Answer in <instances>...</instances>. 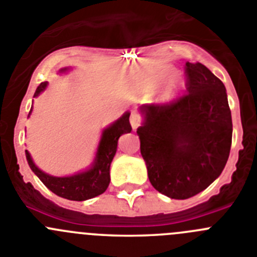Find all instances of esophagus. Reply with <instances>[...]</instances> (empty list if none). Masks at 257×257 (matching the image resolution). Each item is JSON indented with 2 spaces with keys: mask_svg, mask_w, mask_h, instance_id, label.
Instances as JSON below:
<instances>
[{
  "mask_svg": "<svg viewBox=\"0 0 257 257\" xmlns=\"http://www.w3.org/2000/svg\"><path fill=\"white\" fill-rule=\"evenodd\" d=\"M129 120H131L132 128L137 129L138 126L141 125V121H142V119H141V115L138 114L136 110H133V111L131 112V117H129Z\"/></svg>",
  "mask_w": 257,
  "mask_h": 257,
  "instance_id": "34e87169",
  "label": "esophagus"
}]
</instances>
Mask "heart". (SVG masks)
I'll use <instances>...</instances> for the list:
<instances>
[{
    "instance_id": "obj_1",
    "label": "heart",
    "mask_w": 257,
    "mask_h": 257,
    "mask_svg": "<svg viewBox=\"0 0 257 257\" xmlns=\"http://www.w3.org/2000/svg\"><path fill=\"white\" fill-rule=\"evenodd\" d=\"M167 96H169V97H170V96H171V95H170V93H169V95H167Z\"/></svg>"
}]
</instances>
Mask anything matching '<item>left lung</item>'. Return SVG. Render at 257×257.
I'll list each match as a JSON object with an SVG mask.
<instances>
[{
    "label": "left lung",
    "instance_id": "left-lung-1",
    "mask_svg": "<svg viewBox=\"0 0 257 257\" xmlns=\"http://www.w3.org/2000/svg\"><path fill=\"white\" fill-rule=\"evenodd\" d=\"M185 95L141 107L137 129L148 179L171 199L196 195L222 174L232 143V116L222 81L201 63H186Z\"/></svg>",
    "mask_w": 257,
    "mask_h": 257
}]
</instances>
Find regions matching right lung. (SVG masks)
Returning a JSON list of instances; mask_svg holds the SVG:
<instances>
[{"mask_svg": "<svg viewBox=\"0 0 257 257\" xmlns=\"http://www.w3.org/2000/svg\"><path fill=\"white\" fill-rule=\"evenodd\" d=\"M61 71L66 72L67 68L61 69ZM47 85L48 82L40 83L35 91L34 97L40 95V92L45 90ZM129 115H131V112H125L115 123L104 129L99 147H97V152H96L95 161H93L91 169H88L87 171L66 177L50 176L35 166V164L31 160L30 153L25 151L29 166L50 191H53L58 196H62V198H66L68 200L82 201L100 195L109 186L110 164H111L112 158L116 153L117 140L121 134L131 133L132 131V125L129 123Z\"/></svg>", "mask_w": 257, "mask_h": 257, "instance_id": "1", "label": "right lung"}]
</instances>
